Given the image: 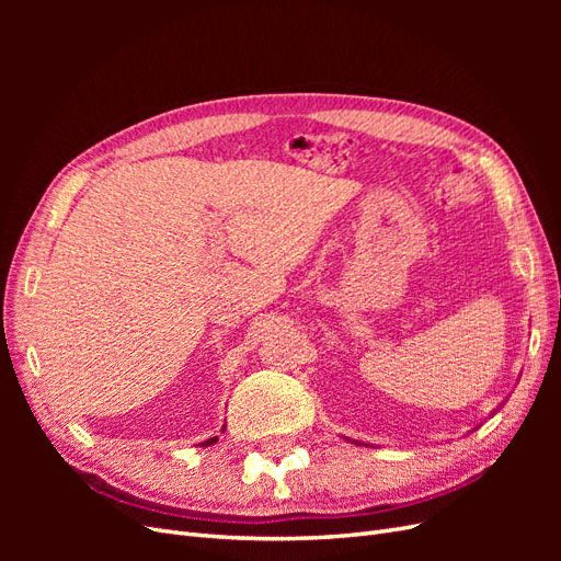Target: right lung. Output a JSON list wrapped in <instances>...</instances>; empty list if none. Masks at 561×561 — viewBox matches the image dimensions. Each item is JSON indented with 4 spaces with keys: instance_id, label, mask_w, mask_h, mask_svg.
Instances as JSON below:
<instances>
[{
    "instance_id": "1",
    "label": "right lung",
    "mask_w": 561,
    "mask_h": 561,
    "mask_svg": "<svg viewBox=\"0 0 561 561\" xmlns=\"http://www.w3.org/2000/svg\"><path fill=\"white\" fill-rule=\"evenodd\" d=\"M217 443V437H210V439H206V443H203V447H208V445H215Z\"/></svg>"
}]
</instances>
